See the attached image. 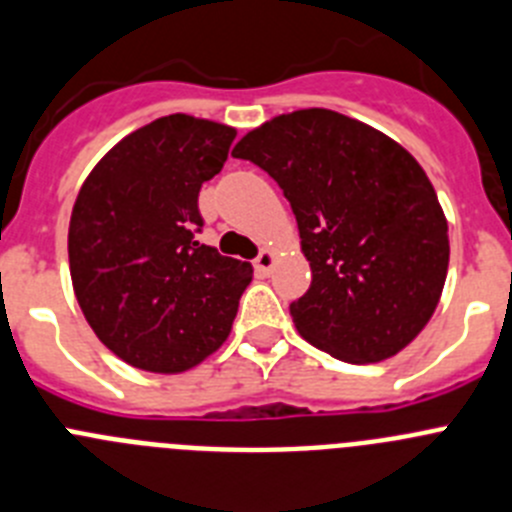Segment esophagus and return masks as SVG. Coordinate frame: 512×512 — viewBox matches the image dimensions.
Wrapping results in <instances>:
<instances>
[{
  "mask_svg": "<svg viewBox=\"0 0 512 512\" xmlns=\"http://www.w3.org/2000/svg\"><path fill=\"white\" fill-rule=\"evenodd\" d=\"M275 260H278V255H275V252L262 250L260 255H257V260H255L257 275H270L272 267H275Z\"/></svg>",
  "mask_w": 512,
  "mask_h": 512,
  "instance_id": "1",
  "label": "esophagus"
}]
</instances>
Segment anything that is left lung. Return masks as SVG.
<instances>
[{
  "instance_id": "8db88e82",
  "label": "left lung",
  "mask_w": 512,
  "mask_h": 512,
  "mask_svg": "<svg viewBox=\"0 0 512 512\" xmlns=\"http://www.w3.org/2000/svg\"><path fill=\"white\" fill-rule=\"evenodd\" d=\"M278 181L298 219L310 288L290 303L300 336L346 364L396 356L442 298L450 234L407 148L328 108L283 113L232 148Z\"/></svg>"
}]
</instances>
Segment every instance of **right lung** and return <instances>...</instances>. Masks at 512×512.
Returning a JSON list of instances; mask_svg holds the SVG:
<instances>
[{"label": "right lung", "instance_id": "add662e5", "mask_svg": "<svg viewBox=\"0 0 512 512\" xmlns=\"http://www.w3.org/2000/svg\"><path fill=\"white\" fill-rule=\"evenodd\" d=\"M234 131L174 113L141 126L93 166L68 229L75 298L121 361L181 374L232 331L250 262L197 242L199 189L227 161Z\"/></svg>", "mask_w": 512, "mask_h": 512}]
</instances>
